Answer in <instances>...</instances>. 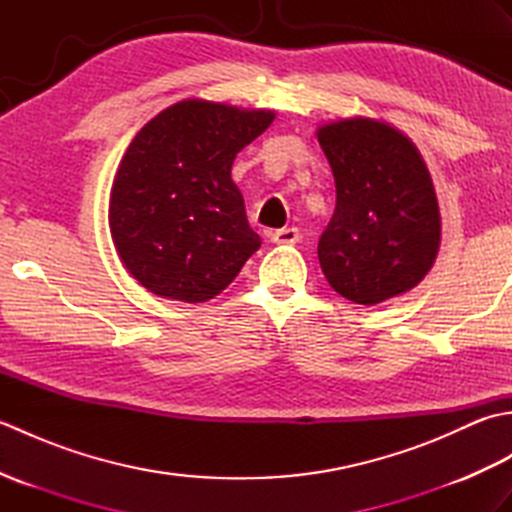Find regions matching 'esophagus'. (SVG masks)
<instances>
[{"label":"esophagus","instance_id":"1","mask_svg":"<svg viewBox=\"0 0 512 512\" xmlns=\"http://www.w3.org/2000/svg\"><path fill=\"white\" fill-rule=\"evenodd\" d=\"M299 237H301V233H299V228H295V226L279 228V231L270 235V239H273L275 244H297Z\"/></svg>","mask_w":512,"mask_h":512}]
</instances>
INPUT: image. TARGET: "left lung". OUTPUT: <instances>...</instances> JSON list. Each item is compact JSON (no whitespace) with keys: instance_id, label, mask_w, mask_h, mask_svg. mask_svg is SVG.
I'll return each instance as SVG.
<instances>
[{"instance_id":"8db88e82","label":"left lung","mask_w":512,"mask_h":512,"mask_svg":"<svg viewBox=\"0 0 512 512\" xmlns=\"http://www.w3.org/2000/svg\"><path fill=\"white\" fill-rule=\"evenodd\" d=\"M319 143L336 184L317 250L325 279L363 306L411 290L440 246L436 191L418 149L372 118L325 125Z\"/></svg>"}]
</instances>
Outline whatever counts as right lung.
Segmentation results:
<instances>
[{
    "label": "right lung",
    "mask_w": 512,
    "mask_h": 512,
    "mask_svg": "<svg viewBox=\"0 0 512 512\" xmlns=\"http://www.w3.org/2000/svg\"><path fill=\"white\" fill-rule=\"evenodd\" d=\"M273 118L191 99L136 134L112 187L110 228L125 268L154 295L213 299L262 244L231 167Z\"/></svg>",
    "instance_id": "right-lung-1"
}]
</instances>
